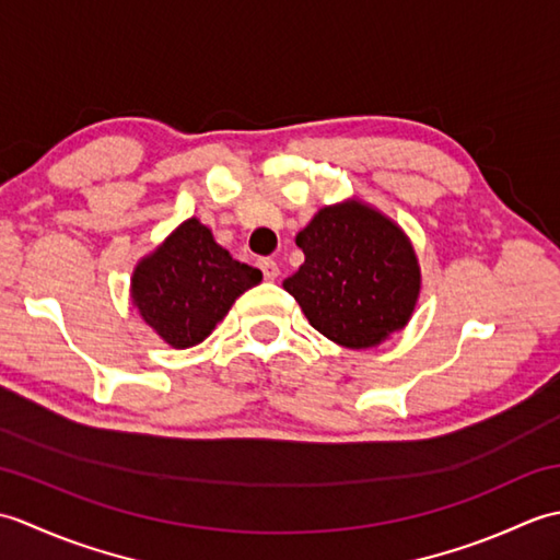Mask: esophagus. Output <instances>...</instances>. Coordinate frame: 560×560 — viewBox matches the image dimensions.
Returning a JSON list of instances; mask_svg holds the SVG:
<instances>
[{
  "label": "esophagus",
  "instance_id": "obj_1",
  "mask_svg": "<svg viewBox=\"0 0 560 560\" xmlns=\"http://www.w3.org/2000/svg\"><path fill=\"white\" fill-rule=\"evenodd\" d=\"M257 267L261 269V273H265L267 281H273V279L279 277V265H277V261H273L271 257H261V259L257 261Z\"/></svg>",
  "mask_w": 560,
  "mask_h": 560
}]
</instances>
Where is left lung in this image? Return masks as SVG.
<instances>
[{
    "instance_id": "obj_1",
    "label": "left lung",
    "mask_w": 560,
    "mask_h": 560,
    "mask_svg": "<svg viewBox=\"0 0 560 560\" xmlns=\"http://www.w3.org/2000/svg\"><path fill=\"white\" fill-rule=\"evenodd\" d=\"M301 269L283 281L319 335L371 349L411 319L421 269L407 233L359 199L319 209L295 235Z\"/></svg>"
}]
</instances>
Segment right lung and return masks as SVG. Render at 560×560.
Returning a JSON list of instances; mask_svg holds the SVG:
<instances>
[{"label": "right lung", "instance_id": "obj_1", "mask_svg": "<svg viewBox=\"0 0 560 560\" xmlns=\"http://www.w3.org/2000/svg\"><path fill=\"white\" fill-rule=\"evenodd\" d=\"M259 281V269L233 259L192 217L139 259L132 273V303L168 347L189 349L205 341L237 295Z\"/></svg>", "mask_w": 560, "mask_h": 560}]
</instances>
